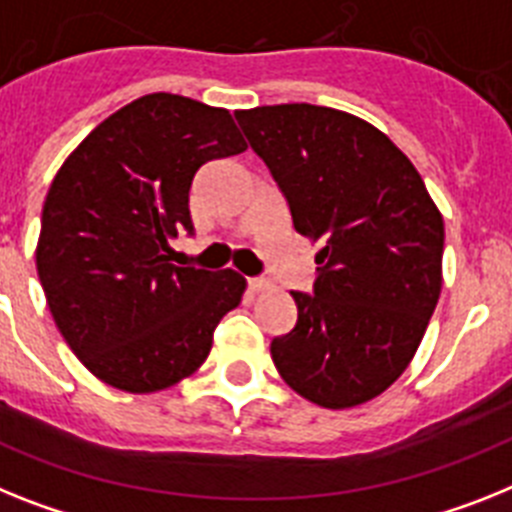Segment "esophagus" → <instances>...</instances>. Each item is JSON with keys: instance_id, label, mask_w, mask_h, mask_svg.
Segmentation results:
<instances>
[{"instance_id": "obj_1", "label": "esophagus", "mask_w": 512, "mask_h": 512, "mask_svg": "<svg viewBox=\"0 0 512 512\" xmlns=\"http://www.w3.org/2000/svg\"><path fill=\"white\" fill-rule=\"evenodd\" d=\"M249 291H255V294H260V291H268L273 283L268 281V278H249Z\"/></svg>"}]
</instances>
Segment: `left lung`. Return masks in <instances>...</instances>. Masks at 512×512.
Returning <instances> with one entry per match:
<instances>
[{"instance_id":"obj_1","label":"left lung","mask_w":512,"mask_h":512,"mask_svg":"<svg viewBox=\"0 0 512 512\" xmlns=\"http://www.w3.org/2000/svg\"><path fill=\"white\" fill-rule=\"evenodd\" d=\"M276 179L294 229L320 242L312 294L270 356L289 388L351 409L409 367L442 289L445 223L414 163L346 111L281 103L234 114Z\"/></svg>"}]
</instances>
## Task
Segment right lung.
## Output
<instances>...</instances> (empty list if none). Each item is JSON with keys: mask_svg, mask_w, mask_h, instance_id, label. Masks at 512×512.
Masks as SVG:
<instances>
[{"mask_svg": "<svg viewBox=\"0 0 512 512\" xmlns=\"http://www.w3.org/2000/svg\"><path fill=\"white\" fill-rule=\"evenodd\" d=\"M242 150L226 109L150 93L103 119L54 176L38 278L67 346L111 388L156 393L190 377L242 302L236 270L171 263V242L192 234L197 169Z\"/></svg>", "mask_w": 512, "mask_h": 512, "instance_id": "add662e5", "label": "right lung"}]
</instances>
